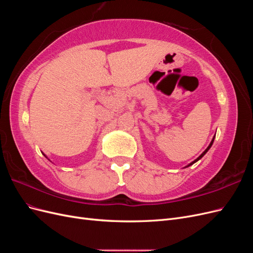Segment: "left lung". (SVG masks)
<instances>
[{
    "label": "left lung",
    "mask_w": 253,
    "mask_h": 253,
    "mask_svg": "<svg viewBox=\"0 0 253 253\" xmlns=\"http://www.w3.org/2000/svg\"><path fill=\"white\" fill-rule=\"evenodd\" d=\"M213 141H214V137H213V139H212V141H211V142H210V144H209V147H208V148H207V149H206V150H205V151H204V152H203V153H202V154H201V155H200V156H198V157H197V158H196V159H195V160H194V162H192V163H191V164H189V165H188V166H187V167H190V166H191V165H193V164H195V163H196V162H198V160H200V159H201V158H202V157H203V156H204V155H205V154H206V153H207V152H208V151H209V149H210V148H211V145H212V144H213ZM187 167H185V168H187Z\"/></svg>",
    "instance_id": "8db88e82"
}]
</instances>
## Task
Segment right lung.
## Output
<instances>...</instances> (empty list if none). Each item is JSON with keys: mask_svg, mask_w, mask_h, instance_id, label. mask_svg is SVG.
<instances>
[{"mask_svg": "<svg viewBox=\"0 0 253 253\" xmlns=\"http://www.w3.org/2000/svg\"><path fill=\"white\" fill-rule=\"evenodd\" d=\"M44 156H45V155H44ZM45 157H46V156H45Z\"/></svg>", "mask_w": 253, "mask_h": 253, "instance_id": "1", "label": "right lung"}]
</instances>
